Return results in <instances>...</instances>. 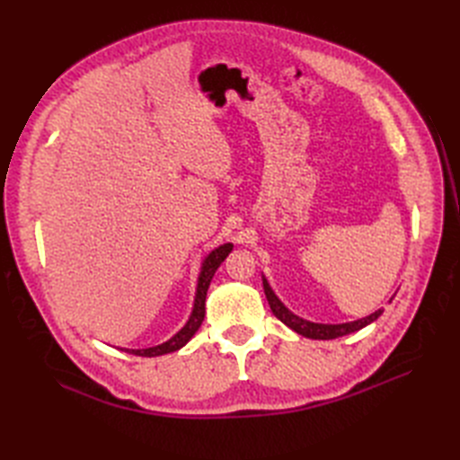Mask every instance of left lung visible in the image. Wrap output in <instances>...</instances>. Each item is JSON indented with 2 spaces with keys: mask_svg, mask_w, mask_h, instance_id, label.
Segmentation results:
<instances>
[{
  "mask_svg": "<svg viewBox=\"0 0 460 460\" xmlns=\"http://www.w3.org/2000/svg\"><path fill=\"white\" fill-rule=\"evenodd\" d=\"M262 288H264V296H267V301L270 305V309L274 313V316L278 320H282V323L291 328L294 332L301 333L305 338H311V340H336L341 336H347V333L357 332L360 328L368 326L370 323H374L376 318H378L384 311L378 309L376 313H372L370 316L365 318H358L353 320V323H345V324H318V323H309V320H303L297 314L291 313L286 305L276 297V294L272 291V288L269 286L267 278L262 276Z\"/></svg>",
  "mask_w": 460,
  "mask_h": 460,
  "instance_id": "1",
  "label": "left lung"
}]
</instances>
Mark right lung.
Here are the masks:
<instances>
[{
  "label": "right lung",
  "mask_w": 460,
  "mask_h": 460,
  "mask_svg": "<svg viewBox=\"0 0 460 460\" xmlns=\"http://www.w3.org/2000/svg\"><path fill=\"white\" fill-rule=\"evenodd\" d=\"M232 247H234L232 243L220 245V247L213 249V252L203 259L201 272H199V278H198L196 301H193V309H191V314L188 318V323L184 324V328L176 332L169 341H164V343L155 345V347H147V349H127L128 353L137 355V357H159V355H166V353L182 349V347L193 338V333L199 330V326L203 323V318H205V297H207L208 284H211L217 269L220 267V262L225 261L228 257V253L232 252Z\"/></svg>",
  "instance_id": "obj_1"
}]
</instances>
